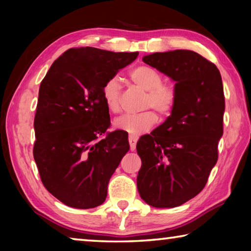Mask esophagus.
<instances>
[{"label":"esophagus","mask_w":251,"mask_h":251,"mask_svg":"<svg viewBox=\"0 0 251 251\" xmlns=\"http://www.w3.org/2000/svg\"><path fill=\"white\" fill-rule=\"evenodd\" d=\"M137 141H138V137H136V136H133V135H129L128 142H129L130 151H135L136 150V143H137Z\"/></svg>","instance_id":"34e87169"}]
</instances>
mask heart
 Masks as SVG:
<instances>
[{
    "label": "heart",
    "instance_id": "1",
    "mask_svg": "<svg viewBox=\"0 0 251 251\" xmlns=\"http://www.w3.org/2000/svg\"><path fill=\"white\" fill-rule=\"evenodd\" d=\"M133 83L147 92L145 108L154 107L161 115H167L176 105L177 94L175 87L163 83V76L154 67L141 65L129 72ZM101 96L106 107L112 113L121 110V85L117 77L106 80L101 88ZM158 122V116L154 110L148 109L139 114H126L114 122L116 128L125 130L131 135H139L150 130Z\"/></svg>",
    "mask_w": 251,
    "mask_h": 251
}]
</instances>
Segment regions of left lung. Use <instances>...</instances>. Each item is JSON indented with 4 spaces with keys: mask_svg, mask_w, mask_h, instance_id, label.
I'll return each instance as SVG.
<instances>
[{
    "mask_svg": "<svg viewBox=\"0 0 251 251\" xmlns=\"http://www.w3.org/2000/svg\"><path fill=\"white\" fill-rule=\"evenodd\" d=\"M143 62L175 80L177 100L171 116L137 142V188L148 205L173 208L201 192L217 163L223 80L214 63L189 50L150 54Z\"/></svg>",
    "mask_w": 251,
    "mask_h": 251,
    "instance_id": "left-lung-1",
    "label": "left lung"
}]
</instances>
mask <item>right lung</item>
<instances>
[{"label":"right lung","mask_w":251,"mask_h":251,"mask_svg":"<svg viewBox=\"0 0 251 251\" xmlns=\"http://www.w3.org/2000/svg\"><path fill=\"white\" fill-rule=\"evenodd\" d=\"M137 56L138 52L88 46L70 49L42 80L33 155L44 187L66 206L88 209L101 205L110 177L129 151L124 130L98 138L110 125L101 88Z\"/></svg>","instance_id":"1"}]
</instances>
